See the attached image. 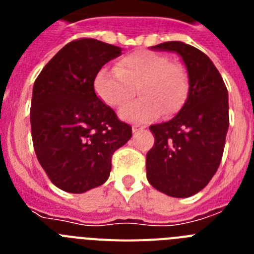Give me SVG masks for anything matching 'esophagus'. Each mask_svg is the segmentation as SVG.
I'll return each instance as SVG.
<instances>
[{"mask_svg": "<svg viewBox=\"0 0 254 254\" xmlns=\"http://www.w3.org/2000/svg\"><path fill=\"white\" fill-rule=\"evenodd\" d=\"M143 128H145V126H142V125H133V126H132V131H133V133H136V132L141 131V129H143Z\"/></svg>", "mask_w": 254, "mask_h": 254, "instance_id": "1", "label": "esophagus"}]
</instances>
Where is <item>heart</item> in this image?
<instances>
[{
  "instance_id": "b5f03b06",
  "label": "heart",
  "mask_w": 254,
  "mask_h": 254,
  "mask_svg": "<svg viewBox=\"0 0 254 254\" xmlns=\"http://www.w3.org/2000/svg\"><path fill=\"white\" fill-rule=\"evenodd\" d=\"M94 87L100 99L116 109L125 107L137 89L141 99L121 111L123 120L143 122L161 112L164 117L176 114L190 93V76L181 62L150 51L134 52L117 62L114 69L102 68Z\"/></svg>"
}]
</instances>
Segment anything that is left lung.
<instances>
[{"instance_id":"8db88e82","label":"left lung","mask_w":254,"mask_h":254,"mask_svg":"<svg viewBox=\"0 0 254 254\" xmlns=\"http://www.w3.org/2000/svg\"><path fill=\"white\" fill-rule=\"evenodd\" d=\"M154 51L176 52L190 76V93L173 120L150 126L155 143L146 155V177L155 190L177 198L207 186L223 158L229 128L228 90L212 61L183 42Z\"/></svg>"}]
</instances>
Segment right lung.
<instances>
[{
  "label": "right lung",
  "instance_id": "add662e5",
  "mask_svg": "<svg viewBox=\"0 0 254 254\" xmlns=\"http://www.w3.org/2000/svg\"><path fill=\"white\" fill-rule=\"evenodd\" d=\"M122 53L91 38L73 40L44 66L33 87L31 137L52 183L84 193L109 178L112 156L132 136L94 90L96 73Z\"/></svg>",
  "mask_w": 254,
  "mask_h": 254
}]
</instances>
